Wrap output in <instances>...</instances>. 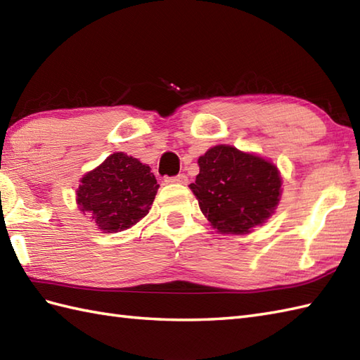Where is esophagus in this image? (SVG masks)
Segmentation results:
<instances>
[{"mask_svg": "<svg viewBox=\"0 0 360 360\" xmlns=\"http://www.w3.org/2000/svg\"><path fill=\"white\" fill-rule=\"evenodd\" d=\"M165 182H168V184H187V176L184 173H179L172 176V178H167Z\"/></svg>", "mask_w": 360, "mask_h": 360, "instance_id": "obj_1", "label": "esophagus"}]
</instances>
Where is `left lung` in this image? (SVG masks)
<instances>
[{"label": "left lung", "instance_id": "left-lung-1", "mask_svg": "<svg viewBox=\"0 0 360 360\" xmlns=\"http://www.w3.org/2000/svg\"><path fill=\"white\" fill-rule=\"evenodd\" d=\"M198 165L200 174L190 188L218 232L249 233L277 209L281 178L269 160L217 145L198 159Z\"/></svg>", "mask_w": 360, "mask_h": 360}]
</instances>
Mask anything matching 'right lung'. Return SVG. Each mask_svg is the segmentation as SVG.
Here are the masks:
<instances>
[{
    "label": "right lung",
    "mask_w": 360,
    "mask_h": 360,
    "mask_svg": "<svg viewBox=\"0 0 360 360\" xmlns=\"http://www.w3.org/2000/svg\"><path fill=\"white\" fill-rule=\"evenodd\" d=\"M148 165L112 153L80 179L77 205L89 212L105 233L127 231L147 215L159 184Z\"/></svg>",
    "instance_id": "add662e5"
}]
</instances>
